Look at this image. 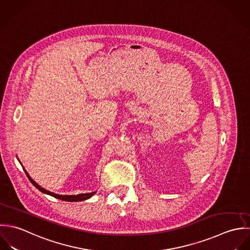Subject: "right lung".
Returning <instances> with one entry per match:
<instances>
[{"instance_id": "add662e5", "label": "right lung", "mask_w": 250, "mask_h": 250, "mask_svg": "<svg viewBox=\"0 0 250 250\" xmlns=\"http://www.w3.org/2000/svg\"><path fill=\"white\" fill-rule=\"evenodd\" d=\"M23 169H24V168H23ZM24 171H25V173H26L28 179L30 180V182H31L40 191H42V192H43V193H45V194L51 195V196H53V197H55V198H57V199L67 201V202H79V201H84V200L89 199V198H91V197L96 193V191H95V192H91V193H81V194H77V195H60V194H56V193H53V192H51V191L46 190L45 188H42L41 186H39V185L29 176V174L27 173V171H26L25 169H24Z\"/></svg>"}]
</instances>
